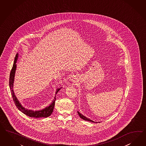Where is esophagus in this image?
Segmentation results:
<instances>
[{
    "mask_svg": "<svg viewBox=\"0 0 146 146\" xmlns=\"http://www.w3.org/2000/svg\"><path fill=\"white\" fill-rule=\"evenodd\" d=\"M72 82H74V80H72Z\"/></svg>",
    "mask_w": 146,
    "mask_h": 146,
    "instance_id": "esophagus-1",
    "label": "esophagus"
}]
</instances>
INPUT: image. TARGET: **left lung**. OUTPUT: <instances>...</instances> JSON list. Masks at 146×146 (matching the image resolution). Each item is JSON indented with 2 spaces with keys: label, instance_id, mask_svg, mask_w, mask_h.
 I'll list each match as a JSON object with an SVG mask.
<instances>
[{
  "label": "left lung",
  "instance_id": "8db88e82",
  "mask_svg": "<svg viewBox=\"0 0 146 146\" xmlns=\"http://www.w3.org/2000/svg\"><path fill=\"white\" fill-rule=\"evenodd\" d=\"M77 113H78V115H79V117H80L82 119H83V120L89 121H91V122H92V123H97V122H96V121H92L91 119H90V118H87L86 117L84 116L83 115H82V113H79L78 111H77Z\"/></svg>",
  "mask_w": 146,
  "mask_h": 146
}]
</instances>
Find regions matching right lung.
Listing matches in <instances>:
<instances>
[{"mask_svg":"<svg viewBox=\"0 0 146 146\" xmlns=\"http://www.w3.org/2000/svg\"><path fill=\"white\" fill-rule=\"evenodd\" d=\"M19 58V54L17 53L15 58L14 59V64L13 66L12 69L10 73V76H9V88L11 89V94L12 96L13 99L14 100V102L15 103V106H17V108L18 109L21 111L22 113H25V115L28 116L30 117H34V118H42V117H48L51 115V114L53 111V109H54V106H55V101L56 100V95L55 96L54 99L52 101V102H51L48 106L46 107V108L42 109V110H30L28 109L25 108L21 103L20 102V101L17 99V96H15L14 90H13V85H14V77H15V71L17 69V60ZM58 88L56 89V93L55 94H56L58 93V92L61 90V88Z\"/></svg>","mask_w":146,"mask_h":146,"instance_id":"1","label":"right lung"}]
</instances>
